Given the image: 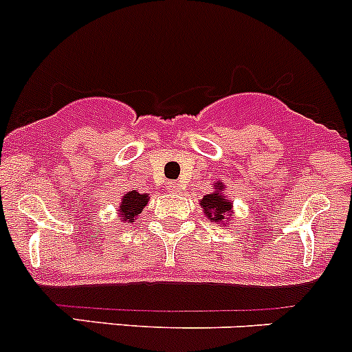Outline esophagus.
<instances>
[{
    "instance_id": "esophagus-1",
    "label": "esophagus",
    "mask_w": 352,
    "mask_h": 352,
    "mask_svg": "<svg viewBox=\"0 0 352 352\" xmlns=\"http://www.w3.org/2000/svg\"><path fill=\"white\" fill-rule=\"evenodd\" d=\"M168 189L172 190V192H179L182 187H180V184H177V182H168Z\"/></svg>"
}]
</instances>
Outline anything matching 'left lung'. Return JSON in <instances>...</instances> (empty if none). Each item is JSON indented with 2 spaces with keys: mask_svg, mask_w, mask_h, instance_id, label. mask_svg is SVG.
Here are the masks:
<instances>
[{
  "mask_svg": "<svg viewBox=\"0 0 352 352\" xmlns=\"http://www.w3.org/2000/svg\"><path fill=\"white\" fill-rule=\"evenodd\" d=\"M226 186L219 180H216L212 184V192L206 194L204 197L199 201L202 211L208 216L209 221L212 225H223L225 221H228L230 216H233V201H230L225 194Z\"/></svg>",
  "mask_w": 352,
  "mask_h": 352,
  "instance_id": "left-lung-1",
  "label": "left lung"
}]
</instances>
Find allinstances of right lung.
<instances>
[{"instance_id": "1", "label": "right lung", "mask_w": 352, "mask_h": 352, "mask_svg": "<svg viewBox=\"0 0 352 352\" xmlns=\"http://www.w3.org/2000/svg\"><path fill=\"white\" fill-rule=\"evenodd\" d=\"M150 201V194H141L138 190H129L120 199V204L117 206V212L122 223H134V219L143 212L144 206Z\"/></svg>"}]
</instances>
